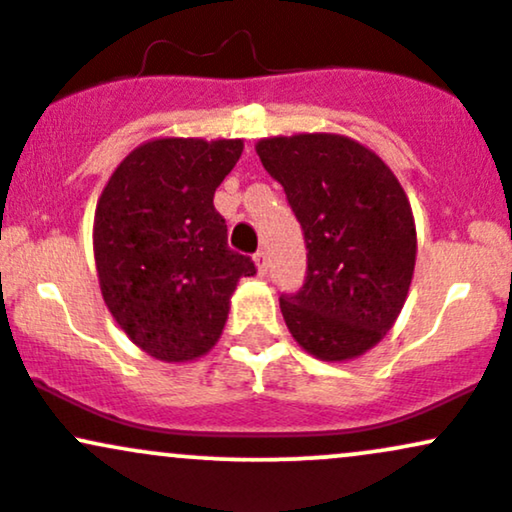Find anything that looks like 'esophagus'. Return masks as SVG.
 I'll return each mask as SVG.
<instances>
[{
    "label": "esophagus",
    "mask_w": 512,
    "mask_h": 512,
    "mask_svg": "<svg viewBox=\"0 0 512 512\" xmlns=\"http://www.w3.org/2000/svg\"><path fill=\"white\" fill-rule=\"evenodd\" d=\"M254 261H256V268H258V276H266L268 273V258H266V251H258V254L254 256Z\"/></svg>",
    "instance_id": "obj_1"
}]
</instances>
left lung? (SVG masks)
I'll use <instances>...</instances> for the list:
<instances>
[{
	"label": "left lung",
	"instance_id": "obj_1",
	"mask_svg": "<svg viewBox=\"0 0 512 512\" xmlns=\"http://www.w3.org/2000/svg\"><path fill=\"white\" fill-rule=\"evenodd\" d=\"M256 153L307 246L305 283L280 295L283 320L317 359H356L386 337L408 298L417 254L408 195L376 153L339 134L261 139Z\"/></svg>",
	"mask_w": 512,
	"mask_h": 512
}]
</instances>
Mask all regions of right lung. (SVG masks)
I'll return each instance as SVG.
<instances>
[{
	"label": "right lung",
	"instance_id": "add662e5",
	"mask_svg": "<svg viewBox=\"0 0 512 512\" xmlns=\"http://www.w3.org/2000/svg\"><path fill=\"white\" fill-rule=\"evenodd\" d=\"M241 151V139H153L104 185L92 232L102 298L153 359L207 354L239 278L256 273L249 256L229 249L212 202Z\"/></svg>",
	"mask_w": 512,
	"mask_h": 512
}]
</instances>
